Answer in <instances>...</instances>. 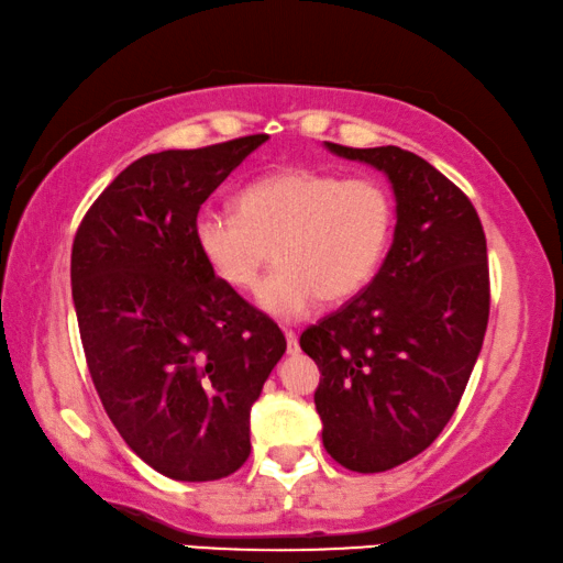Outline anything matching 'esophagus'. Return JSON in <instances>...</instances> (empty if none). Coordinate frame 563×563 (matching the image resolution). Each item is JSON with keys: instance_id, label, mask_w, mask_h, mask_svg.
I'll list each match as a JSON object with an SVG mask.
<instances>
[{"instance_id": "34e87169", "label": "esophagus", "mask_w": 563, "mask_h": 563, "mask_svg": "<svg viewBox=\"0 0 563 563\" xmlns=\"http://www.w3.org/2000/svg\"><path fill=\"white\" fill-rule=\"evenodd\" d=\"M285 341H288V353H298V335L292 328H283Z\"/></svg>"}]
</instances>
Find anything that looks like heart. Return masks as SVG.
<instances>
[{
  "label": "heart",
  "mask_w": 563,
  "mask_h": 563,
  "mask_svg": "<svg viewBox=\"0 0 563 563\" xmlns=\"http://www.w3.org/2000/svg\"><path fill=\"white\" fill-rule=\"evenodd\" d=\"M396 228L394 195L373 177L280 169L238 192L235 212L205 210L195 243L210 271L238 292H255L273 253L261 308L300 318L320 298L345 302L373 280Z\"/></svg>",
  "instance_id": "1"
}]
</instances>
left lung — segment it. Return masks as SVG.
<instances>
[{
    "instance_id": "obj_1",
    "label": "left lung",
    "mask_w": 563,
    "mask_h": 563,
    "mask_svg": "<svg viewBox=\"0 0 563 563\" xmlns=\"http://www.w3.org/2000/svg\"><path fill=\"white\" fill-rule=\"evenodd\" d=\"M325 147L383 169L396 195L376 278L300 335L320 371L325 451L347 471L380 474L439 439L466 390L488 325L486 235L466 195L423 157Z\"/></svg>"
}]
</instances>
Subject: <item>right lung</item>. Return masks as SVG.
<instances>
[{"label": "right lung", "instance_id": "right-lung-1", "mask_svg": "<svg viewBox=\"0 0 563 563\" xmlns=\"http://www.w3.org/2000/svg\"><path fill=\"white\" fill-rule=\"evenodd\" d=\"M267 135L165 150L124 167L73 245L89 376L124 443L175 481H218L250 456V408L285 335L195 243L200 205Z\"/></svg>", "mask_w": 563, "mask_h": 563}]
</instances>
